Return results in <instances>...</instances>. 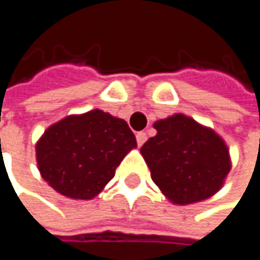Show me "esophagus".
<instances>
[{
    "instance_id": "34e87169",
    "label": "esophagus",
    "mask_w": 260,
    "mask_h": 260,
    "mask_svg": "<svg viewBox=\"0 0 260 260\" xmlns=\"http://www.w3.org/2000/svg\"><path fill=\"white\" fill-rule=\"evenodd\" d=\"M146 139H148V136H146V133H145V132H139V133L136 135L137 145H139V146H142V145L146 142Z\"/></svg>"
}]
</instances>
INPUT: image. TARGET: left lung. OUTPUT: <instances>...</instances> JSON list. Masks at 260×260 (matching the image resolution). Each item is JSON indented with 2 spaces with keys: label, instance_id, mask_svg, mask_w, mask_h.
Here are the masks:
<instances>
[{
  "label": "left lung",
  "instance_id": "8db88e82",
  "mask_svg": "<svg viewBox=\"0 0 260 260\" xmlns=\"http://www.w3.org/2000/svg\"><path fill=\"white\" fill-rule=\"evenodd\" d=\"M156 136L142 146L153 183L178 205L203 201L216 193L230 171L224 140L183 114L153 124Z\"/></svg>",
  "mask_w": 260,
  "mask_h": 260
}]
</instances>
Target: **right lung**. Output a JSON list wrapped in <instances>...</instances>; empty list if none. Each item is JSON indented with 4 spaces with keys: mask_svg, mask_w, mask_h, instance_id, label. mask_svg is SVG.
<instances>
[{
    "mask_svg": "<svg viewBox=\"0 0 260 260\" xmlns=\"http://www.w3.org/2000/svg\"><path fill=\"white\" fill-rule=\"evenodd\" d=\"M136 146L124 120L93 110L51 125L36 145V159L44 180L58 193L92 199Z\"/></svg>",
    "mask_w": 260,
    "mask_h": 260,
    "instance_id": "right-lung-1",
    "label": "right lung"
}]
</instances>
